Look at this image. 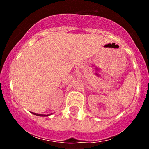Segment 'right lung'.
<instances>
[{
	"label": "right lung",
	"instance_id": "add662e5",
	"mask_svg": "<svg viewBox=\"0 0 149 149\" xmlns=\"http://www.w3.org/2000/svg\"><path fill=\"white\" fill-rule=\"evenodd\" d=\"M33 115H37V116H41V117H45V116H49V115H41V114H37V113H34V112H31Z\"/></svg>",
	"mask_w": 149,
	"mask_h": 149
}]
</instances>
